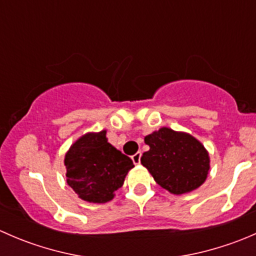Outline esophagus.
I'll return each mask as SVG.
<instances>
[{
  "label": "esophagus",
  "instance_id": "obj_1",
  "mask_svg": "<svg viewBox=\"0 0 256 256\" xmlns=\"http://www.w3.org/2000/svg\"><path fill=\"white\" fill-rule=\"evenodd\" d=\"M131 158H132L134 164H140V161H141V152H136V154H134V156L131 157Z\"/></svg>",
  "mask_w": 256,
  "mask_h": 256
}]
</instances>
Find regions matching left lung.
Listing matches in <instances>:
<instances>
[{
  "label": "left lung",
  "mask_w": 256,
  "mask_h": 256,
  "mask_svg": "<svg viewBox=\"0 0 256 256\" xmlns=\"http://www.w3.org/2000/svg\"><path fill=\"white\" fill-rule=\"evenodd\" d=\"M148 151L144 152L141 164L148 170L157 184L174 194L197 190L207 180L209 154L197 138L168 128L144 138Z\"/></svg>",
  "instance_id": "left-lung-1"
}]
</instances>
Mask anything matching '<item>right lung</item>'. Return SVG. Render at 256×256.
I'll list each match as a JSON object with an SVG mask.
<instances>
[{"instance_id": "1", "label": "right lung", "mask_w": 256, "mask_h": 256, "mask_svg": "<svg viewBox=\"0 0 256 256\" xmlns=\"http://www.w3.org/2000/svg\"><path fill=\"white\" fill-rule=\"evenodd\" d=\"M66 183L90 203H106L122 187L134 167L130 157L108 142L106 131L88 132L79 138L66 154Z\"/></svg>"}]
</instances>
